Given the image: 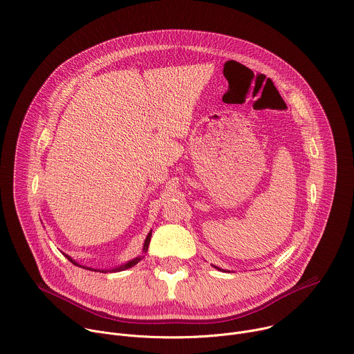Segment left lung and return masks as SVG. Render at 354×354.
I'll return each mask as SVG.
<instances>
[{
  "label": "left lung",
  "mask_w": 354,
  "mask_h": 354,
  "mask_svg": "<svg viewBox=\"0 0 354 354\" xmlns=\"http://www.w3.org/2000/svg\"><path fill=\"white\" fill-rule=\"evenodd\" d=\"M216 269H218V270H221V272H225V270H223V269H220V268H217V266H214Z\"/></svg>",
  "instance_id": "8db88e82"
}]
</instances>
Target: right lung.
Returning a JSON list of instances; mask_svg holds the SVG:
<instances>
[{
    "mask_svg": "<svg viewBox=\"0 0 354 354\" xmlns=\"http://www.w3.org/2000/svg\"><path fill=\"white\" fill-rule=\"evenodd\" d=\"M151 232L153 231H149L148 232V235H147V238H145V241H144V245H142V254H147V250H148V245H149V241H151ZM71 263H74L75 266H80V268H82V269H88V270H92V272H102V273H106V272H122V270H126V269H129V268H133L134 265H137L144 257H137V258H134V259H131V261H129L127 263H123V265H120V266H118V268H113V269H105V270H102V269H92V268H86V266H82V265H80V263H77L73 258H70L68 255H66V254H63Z\"/></svg>",
    "mask_w": 354,
    "mask_h": 354,
    "instance_id": "obj_1",
    "label": "right lung"
}]
</instances>
